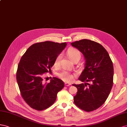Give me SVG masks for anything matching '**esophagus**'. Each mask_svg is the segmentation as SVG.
<instances>
[{"label":"esophagus","instance_id":"esophagus-1","mask_svg":"<svg viewBox=\"0 0 127 127\" xmlns=\"http://www.w3.org/2000/svg\"><path fill=\"white\" fill-rule=\"evenodd\" d=\"M65 85L66 86H69L70 85H71V84L69 83H65Z\"/></svg>","mask_w":127,"mask_h":127}]
</instances>
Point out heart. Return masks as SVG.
Returning a JSON list of instances; mask_svg holds the SVG:
<instances>
[{"label": "heart", "instance_id": "obj_1", "mask_svg": "<svg viewBox=\"0 0 127 127\" xmlns=\"http://www.w3.org/2000/svg\"><path fill=\"white\" fill-rule=\"evenodd\" d=\"M67 55L72 61H75L76 60H79L81 57V53L78 49L74 47H70L67 50ZM61 55L58 54L56 57L54 61V65L55 66H58L60 64L61 60ZM59 76L65 82H69L72 80L74 77V75L71 73L66 71H64L61 72Z\"/></svg>", "mask_w": 127, "mask_h": 127}]
</instances>
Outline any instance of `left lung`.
<instances>
[{
	"mask_svg": "<svg viewBox=\"0 0 127 127\" xmlns=\"http://www.w3.org/2000/svg\"><path fill=\"white\" fill-rule=\"evenodd\" d=\"M84 55L85 69L79 80L85 84H72L78 90L73 97L75 105L87 112L105 103L113 85L114 68L108 52L97 42L87 39L71 43Z\"/></svg>",
	"mask_w": 127,
	"mask_h": 127,
	"instance_id": "8db88e82",
	"label": "left lung"
}]
</instances>
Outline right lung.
<instances>
[{
  "label": "right lung",
  "instance_id": "1",
  "mask_svg": "<svg viewBox=\"0 0 127 127\" xmlns=\"http://www.w3.org/2000/svg\"><path fill=\"white\" fill-rule=\"evenodd\" d=\"M66 45V42H37L32 45L21 57L16 77L22 98L31 108L37 110L49 108L64 87V82L56 77L50 83H44L43 75L51 72L55 58Z\"/></svg>",
  "mask_w": 127,
  "mask_h": 127
}]
</instances>
